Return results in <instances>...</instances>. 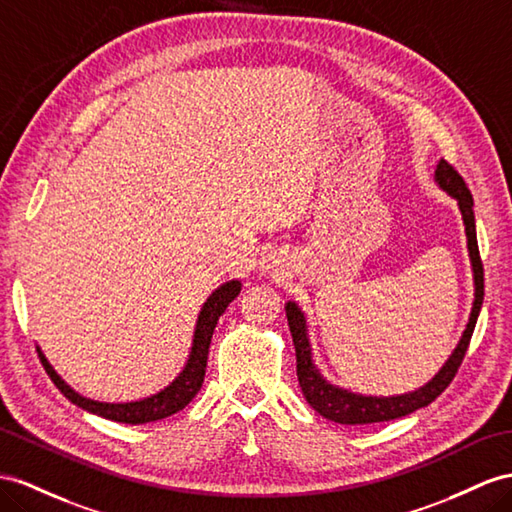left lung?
Listing matches in <instances>:
<instances>
[{"label":"left lung","mask_w":512,"mask_h":512,"mask_svg":"<svg viewBox=\"0 0 512 512\" xmlns=\"http://www.w3.org/2000/svg\"><path fill=\"white\" fill-rule=\"evenodd\" d=\"M435 183L437 186L452 196L458 205V212L463 216L465 235H467V253L471 274H474V303H471V313L465 331L458 339L452 355L441 365V370L430 378V381L413 391L398 393V396H365V393H357L344 389L339 385H333L326 381L322 372L318 370L316 361H313V346L309 339V324L305 311L298 307L296 300H287L285 303V316L287 324H290L292 342L296 348V374L303 396L309 402V406L322 417L331 419L335 424L346 426H361V424H376V422H389V419H398L409 415L417 409H424L432 400L441 396V391L452 383L454 374L458 372L463 363V357L469 346L471 333H474L476 320L480 316L482 298H484V274H482V261L478 253V240H476V218H474V199L467 190L463 177L445 162L439 160L435 168Z\"/></svg>","instance_id":"left-lung-1"}]
</instances>
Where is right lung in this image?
Instances as JSON below:
<instances>
[{
	"mask_svg": "<svg viewBox=\"0 0 512 512\" xmlns=\"http://www.w3.org/2000/svg\"><path fill=\"white\" fill-rule=\"evenodd\" d=\"M240 290H242V281L231 279L227 283H222L220 287H216V290L207 296V300L199 311V318H196L190 352H188L186 363H183L181 372L164 389H160L157 393H153V396H147V398L131 400V402H99L93 398H86L80 391H75L54 370V365L47 361L41 346H36L38 357H41V361L45 365V372L49 374L51 381H54V385L73 404L80 406V409H84L88 413H95L99 417L112 419V422L131 424V426L157 422V419H164L168 415L181 411L183 406H188L196 393H199V389L203 385V378H205L209 344H212V335H214V329L218 324V318L225 313L231 300L238 298Z\"/></svg>",
	"mask_w": 512,
	"mask_h": 512,
	"instance_id": "1",
	"label": "right lung"
}]
</instances>
